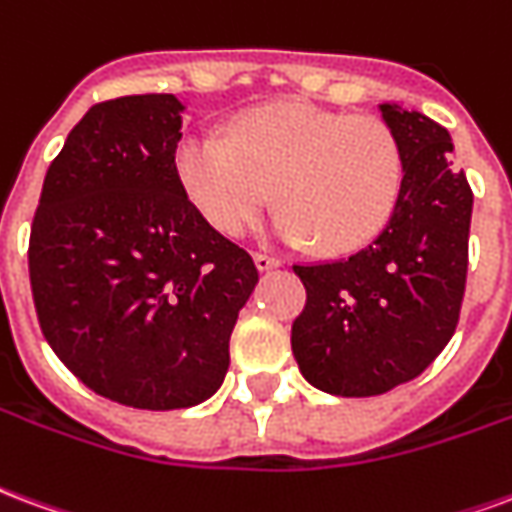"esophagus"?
Returning a JSON list of instances; mask_svg holds the SVG:
<instances>
[{"label": "esophagus", "instance_id": "obj_1", "mask_svg": "<svg viewBox=\"0 0 512 512\" xmlns=\"http://www.w3.org/2000/svg\"><path fill=\"white\" fill-rule=\"evenodd\" d=\"M253 261H256V270L259 272H267V270H275V267H281V259L267 256V253H256V256H253Z\"/></svg>", "mask_w": 512, "mask_h": 512}]
</instances>
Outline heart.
I'll use <instances>...</instances> for the list:
<instances>
[{
    "label": "heart",
    "instance_id": "b5f03b06",
    "mask_svg": "<svg viewBox=\"0 0 512 512\" xmlns=\"http://www.w3.org/2000/svg\"><path fill=\"white\" fill-rule=\"evenodd\" d=\"M404 149L374 114L272 103L237 119L231 136L190 133L177 149L188 199L212 226L242 237L281 199L278 234L324 253L379 237L404 190Z\"/></svg>",
    "mask_w": 512,
    "mask_h": 512
}]
</instances>
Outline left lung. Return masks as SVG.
Here are the masks:
<instances>
[{
  "instance_id": "1",
  "label": "left lung",
  "mask_w": 512,
  "mask_h": 512,
  "mask_svg": "<svg viewBox=\"0 0 512 512\" xmlns=\"http://www.w3.org/2000/svg\"><path fill=\"white\" fill-rule=\"evenodd\" d=\"M404 149V190L374 242L349 259L294 264L305 308L292 324L302 376L330 395L368 398L412 382L453 338L469 264L472 188L442 125L379 106Z\"/></svg>"
}]
</instances>
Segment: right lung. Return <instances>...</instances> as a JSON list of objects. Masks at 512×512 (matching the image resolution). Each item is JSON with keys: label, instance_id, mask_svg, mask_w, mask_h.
Masks as SVG:
<instances>
[{"label": "right lung", "instance_id": "add662e5", "mask_svg": "<svg viewBox=\"0 0 512 512\" xmlns=\"http://www.w3.org/2000/svg\"><path fill=\"white\" fill-rule=\"evenodd\" d=\"M185 106L128 95L92 106L48 166L29 281L48 346L103 398L188 409L229 371V338L259 272L188 199Z\"/></svg>", "mask_w": 512, "mask_h": 512}]
</instances>
